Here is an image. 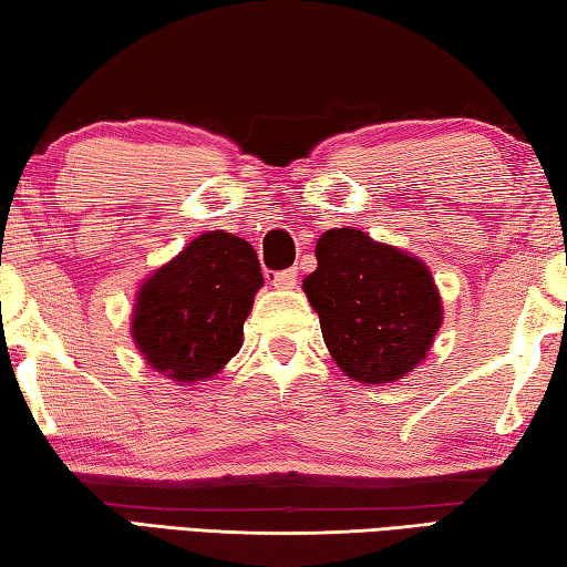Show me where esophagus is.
Listing matches in <instances>:
<instances>
[{
    "label": "esophagus",
    "mask_w": 567,
    "mask_h": 567,
    "mask_svg": "<svg viewBox=\"0 0 567 567\" xmlns=\"http://www.w3.org/2000/svg\"><path fill=\"white\" fill-rule=\"evenodd\" d=\"M272 285L277 287V290H292V287L297 285V270H295V267H292V270L275 272Z\"/></svg>",
    "instance_id": "1"
}]
</instances>
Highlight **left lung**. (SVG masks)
I'll return each mask as SVG.
<instances>
[{
	"instance_id": "obj_1",
	"label": "left lung",
	"mask_w": 567,
	"mask_h": 567,
	"mask_svg": "<svg viewBox=\"0 0 567 567\" xmlns=\"http://www.w3.org/2000/svg\"><path fill=\"white\" fill-rule=\"evenodd\" d=\"M315 257L318 270L305 277L302 290L334 364L362 385L408 378L445 318L430 267L354 227L320 235Z\"/></svg>"
}]
</instances>
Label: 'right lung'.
I'll list each match as a JSON object with an SVG mask.
<instances>
[{"instance_id": "1", "label": "right lung", "mask_w": 567, "mask_h": 567, "mask_svg": "<svg viewBox=\"0 0 567 567\" xmlns=\"http://www.w3.org/2000/svg\"><path fill=\"white\" fill-rule=\"evenodd\" d=\"M265 285L247 239L203 233L134 292L130 332L152 370L177 385L213 380L243 348V324Z\"/></svg>"}]
</instances>
